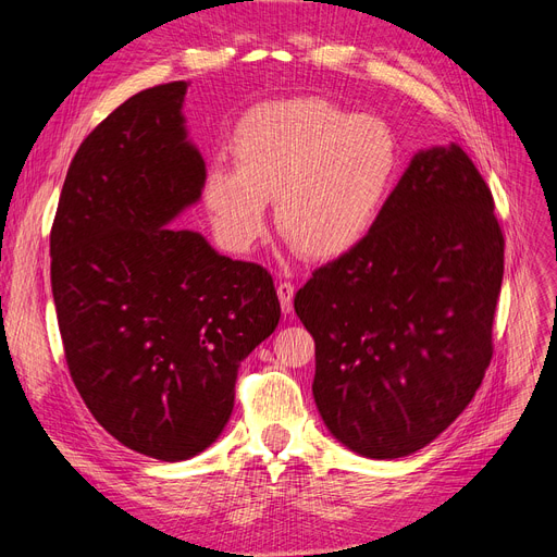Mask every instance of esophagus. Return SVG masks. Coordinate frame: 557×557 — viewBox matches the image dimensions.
Returning a JSON list of instances; mask_svg holds the SVG:
<instances>
[{
  "mask_svg": "<svg viewBox=\"0 0 557 557\" xmlns=\"http://www.w3.org/2000/svg\"><path fill=\"white\" fill-rule=\"evenodd\" d=\"M276 293H278V299H281V309L283 313H290L293 311V295H295V285L283 281L276 285Z\"/></svg>",
  "mask_w": 557,
  "mask_h": 557,
  "instance_id": "obj_1",
  "label": "esophagus"
}]
</instances>
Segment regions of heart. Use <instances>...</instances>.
<instances>
[{
  "label": "heart",
  "instance_id": "1",
  "mask_svg": "<svg viewBox=\"0 0 557 557\" xmlns=\"http://www.w3.org/2000/svg\"><path fill=\"white\" fill-rule=\"evenodd\" d=\"M232 164H213L201 195L215 239L248 252L276 225L301 256L325 260L356 248L379 223L401 166L383 117L297 97L248 109L230 139Z\"/></svg>",
  "mask_w": 557,
  "mask_h": 557
}]
</instances>
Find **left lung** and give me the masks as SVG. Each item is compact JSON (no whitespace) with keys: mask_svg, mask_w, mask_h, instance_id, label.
Segmentation results:
<instances>
[{"mask_svg":"<svg viewBox=\"0 0 557 557\" xmlns=\"http://www.w3.org/2000/svg\"><path fill=\"white\" fill-rule=\"evenodd\" d=\"M502 276L504 237L474 162L458 144L418 150L374 230L295 295L334 440L374 460L434 442L491 364Z\"/></svg>","mask_w":557,"mask_h":557,"instance_id":"8db88e82","label":"left lung"}]
</instances>
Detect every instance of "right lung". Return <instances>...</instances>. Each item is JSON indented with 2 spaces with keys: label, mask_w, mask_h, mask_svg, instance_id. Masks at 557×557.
<instances>
[{
  "label": "right lung",
  "mask_w": 557,
  "mask_h": 557,
  "mask_svg": "<svg viewBox=\"0 0 557 557\" xmlns=\"http://www.w3.org/2000/svg\"><path fill=\"white\" fill-rule=\"evenodd\" d=\"M185 92V81L141 90L88 134L50 230L76 391L117 442L164 462L221 436L242 360L281 318L267 269L221 256L199 232L170 230L207 176Z\"/></svg>",
  "instance_id": "1"
}]
</instances>
